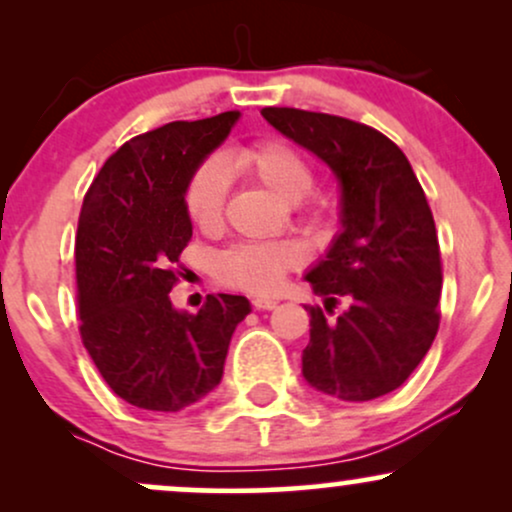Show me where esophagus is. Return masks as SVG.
Here are the masks:
<instances>
[{"instance_id":"obj_1","label":"esophagus","mask_w":512,"mask_h":512,"mask_svg":"<svg viewBox=\"0 0 512 512\" xmlns=\"http://www.w3.org/2000/svg\"><path fill=\"white\" fill-rule=\"evenodd\" d=\"M252 305H255L257 310H274L279 301H274V298H252Z\"/></svg>"}]
</instances>
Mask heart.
<instances>
[{
  "mask_svg": "<svg viewBox=\"0 0 512 512\" xmlns=\"http://www.w3.org/2000/svg\"><path fill=\"white\" fill-rule=\"evenodd\" d=\"M233 163L240 173L257 180L286 202H296L310 223H322L332 211V199L313 192V166L308 156L284 137H262L236 151ZM228 173L219 158H207L192 170L185 185V211L199 231L221 226L226 207ZM303 255L291 243H240L221 252L216 274L223 284L252 293L279 289L286 272L301 264Z\"/></svg>",
  "mask_w": 512,
  "mask_h": 512,
  "instance_id": "heart-1",
  "label": "heart"
}]
</instances>
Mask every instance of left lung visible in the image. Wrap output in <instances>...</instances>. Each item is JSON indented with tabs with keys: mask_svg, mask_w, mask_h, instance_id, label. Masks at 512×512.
<instances>
[{
	"mask_svg": "<svg viewBox=\"0 0 512 512\" xmlns=\"http://www.w3.org/2000/svg\"><path fill=\"white\" fill-rule=\"evenodd\" d=\"M264 120L313 151L342 185V233L305 274L332 313L308 305L303 378L315 390L368 402L397 390L440 325L443 267L424 190L407 156L378 129L327 113L264 108Z\"/></svg>",
	"mask_w": 512,
	"mask_h": 512,
	"instance_id": "8db88e82",
	"label": "left lung"
}]
</instances>
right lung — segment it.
<instances>
[{
    "instance_id": "right-lung-1",
    "label": "right lung",
    "mask_w": 512,
    "mask_h": 512,
    "mask_svg": "<svg viewBox=\"0 0 512 512\" xmlns=\"http://www.w3.org/2000/svg\"><path fill=\"white\" fill-rule=\"evenodd\" d=\"M238 115L168 122L129 139L84 197L74 252L81 342L110 390L139 409L180 411L209 395L250 313L248 298L231 293L207 296L197 315L170 303L192 238L185 185Z\"/></svg>"
}]
</instances>
